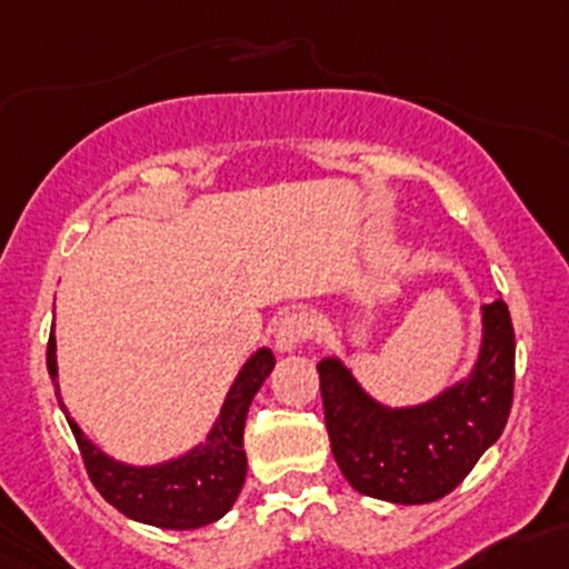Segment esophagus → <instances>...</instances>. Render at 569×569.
<instances>
[{
    "mask_svg": "<svg viewBox=\"0 0 569 569\" xmlns=\"http://www.w3.org/2000/svg\"><path fill=\"white\" fill-rule=\"evenodd\" d=\"M316 332V318L305 310L289 313L280 318L278 329H274V348L280 353H291L302 346L305 340H310V335Z\"/></svg>",
    "mask_w": 569,
    "mask_h": 569,
    "instance_id": "34e87169",
    "label": "esophagus"
}]
</instances>
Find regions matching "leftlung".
I'll return each mask as SVG.
<instances>
[{
	"instance_id": "obj_1",
	"label": "left lung",
	"mask_w": 569,
	"mask_h": 569,
	"mask_svg": "<svg viewBox=\"0 0 569 569\" xmlns=\"http://www.w3.org/2000/svg\"><path fill=\"white\" fill-rule=\"evenodd\" d=\"M483 342L465 380L435 399L389 408L340 359L318 361L337 467L359 495L423 505L451 495L495 446L513 405L516 335L502 299L483 305Z\"/></svg>"
}]
</instances>
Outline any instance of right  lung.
<instances>
[{
    "mask_svg": "<svg viewBox=\"0 0 569 569\" xmlns=\"http://www.w3.org/2000/svg\"><path fill=\"white\" fill-rule=\"evenodd\" d=\"M272 367L274 356L270 348H259L234 378L208 440L164 465L132 467L116 461L102 448L93 446L83 429L74 423V418L67 413L59 395V380H56L59 367H56L53 332L48 340V372L53 378L56 399L78 440L91 483L123 516L161 529H199L218 521L232 508L248 472V459L242 451L246 416Z\"/></svg>",
    "mask_w": 569,
    "mask_h": 569,
    "instance_id": "right-lung-1",
    "label": "right lung"
}]
</instances>
